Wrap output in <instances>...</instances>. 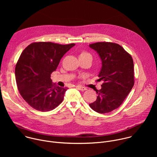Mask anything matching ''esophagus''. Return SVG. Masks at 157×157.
<instances>
[{"label": "esophagus", "mask_w": 157, "mask_h": 157, "mask_svg": "<svg viewBox=\"0 0 157 157\" xmlns=\"http://www.w3.org/2000/svg\"><path fill=\"white\" fill-rule=\"evenodd\" d=\"M76 87L77 88H78V89H79V90L82 91L87 90V89H86L85 87H82V86H76Z\"/></svg>", "instance_id": "34e87169"}]
</instances>
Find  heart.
I'll return each mask as SVG.
<instances>
[{"instance_id": "heart-1", "label": "heart", "mask_w": 157, "mask_h": 157, "mask_svg": "<svg viewBox=\"0 0 157 157\" xmlns=\"http://www.w3.org/2000/svg\"><path fill=\"white\" fill-rule=\"evenodd\" d=\"M84 53V54H88V53Z\"/></svg>"}]
</instances>
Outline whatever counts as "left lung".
Listing matches in <instances>:
<instances>
[{
    "instance_id": "1",
    "label": "left lung",
    "mask_w": 157,
    "mask_h": 157,
    "mask_svg": "<svg viewBox=\"0 0 157 157\" xmlns=\"http://www.w3.org/2000/svg\"><path fill=\"white\" fill-rule=\"evenodd\" d=\"M89 47L98 52L101 59L98 80L104 82L100 90L96 91V101L89 106L100 114L110 113L122 104L133 86V59L117 43L97 42Z\"/></svg>"
}]
</instances>
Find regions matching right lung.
I'll return each mask as SVG.
<instances>
[{"label": "right lung", "instance_id": "add662e5", "mask_svg": "<svg viewBox=\"0 0 157 157\" xmlns=\"http://www.w3.org/2000/svg\"><path fill=\"white\" fill-rule=\"evenodd\" d=\"M75 45L34 42L22 52L15 66V79L20 95L32 107L47 112L62 102L68 87L53 83L51 74L63 55Z\"/></svg>", "mask_w": 157, "mask_h": 157}]
</instances>
